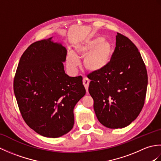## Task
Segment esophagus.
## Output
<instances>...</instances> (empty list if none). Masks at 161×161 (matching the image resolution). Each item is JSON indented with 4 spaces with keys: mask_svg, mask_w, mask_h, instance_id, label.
<instances>
[{
    "mask_svg": "<svg viewBox=\"0 0 161 161\" xmlns=\"http://www.w3.org/2000/svg\"><path fill=\"white\" fill-rule=\"evenodd\" d=\"M89 82H90V81L87 77H84V79H83V84H84L85 88H86V92H88V85H89Z\"/></svg>",
    "mask_w": 161,
    "mask_h": 161,
    "instance_id": "1",
    "label": "esophagus"
}]
</instances>
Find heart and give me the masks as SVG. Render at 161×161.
I'll use <instances>...</instances> for the list:
<instances>
[{"label":"heart","mask_w":161,"mask_h":161,"mask_svg":"<svg viewBox=\"0 0 161 161\" xmlns=\"http://www.w3.org/2000/svg\"><path fill=\"white\" fill-rule=\"evenodd\" d=\"M77 54L73 51L68 53L66 63L71 71H75L79 64L78 57H85L84 66L91 72L104 69L110 64L114 47L112 43L102 36L88 37L75 45Z\"/></svg>","instance_id":"b5f03b06"}]
</instances>
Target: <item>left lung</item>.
I'll return each instance as SVG.
<instances>
[{
    "instance_id": "left-lung-1",
    "label": "left lung",
    "mask_w": 161,
    "mask_h": 161,
    "mask_svg": "<svg viewBox=\"0 0 161 161\" xmlns=\"http://www.w3.org/2000/svg\"><path fill=\"white\" fill-rule=\"evenodd\" d=\"M89 79L88 92L102 125L124 128L138 117L145 104L147 72L137 47L129 38L117 32L110 64L90 73Z\"/></svg>"
}]
</instances>
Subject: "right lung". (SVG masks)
<instances>
[{"mask_svg": "<svg viewBox=\"0 0 161 161\" xmlns=\"http://www.w3.org/2000/svg\"><path fill=\"white\" fill-rule=\"evenodd\" d=\"M50 38L32 43L20 57L14 92L24 121L37 133L58 138L74 125L73 109L86 94L82 77H69L67 50Z\"/></svg>", "mask_w": 161, "mask_h": 161, "instance_id": "add662e5", "label": "right lung"}]
</instances>
